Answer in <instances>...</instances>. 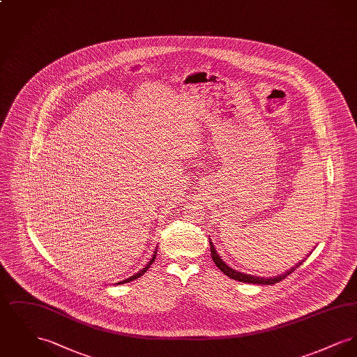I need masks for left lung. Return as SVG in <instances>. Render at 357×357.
Masks as SVG:
<instances>
[{"instance_id": "obj_1", "label": "left lung", "mask_w": 357, "mask_h": 357, "mask_svg": "<svg viewBox=\"0 0 357 357\" xmlns=\"http://www.w3.org/2000/svg\"><path fill=\"white\" fill-rule=\"evenodd\" d=\"M210 250H211V258H213L214 264L220 268L221 272L225 273L227 277H230V278H233V280H236V281L248 282V284H258V285H273V284H277V282L282 281L285 277H288L290 273L294 272V271L303 264V262H300L298 265H296L294 268H291L288 272L284 273V274H281V275H277V277H274V278H262V277H255V275H250V274L237 272V271L231 269L230 266H227V265L222 261L221 257L217 255L213 242H210Z\"/></svg>"}]
</instances>
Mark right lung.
Listing matches in <instances>:
<instances>
[{"label": "right lung", "instance_id": "1", "mask_svg": "<svg viewBox=\"0 0 357 357\" xmlns=\"http://www.w3.org/2000/svg\"><path fill=\"white\" fill-rule=\"evenodd\" d=\"M155 257H156V250H155V252H153V258H151V261H150V262H149V264H147V265H146V266H144V268H143V269H142V271H140V272L136 273L135 275H132V277H130V278H127V280H124V281H123V282H119V284H124V282H130V281H134V280H136V278H139V277H140V275H143V274H144V273H146V272H147V271H149V268H150V266H151V265H153V261H155Z\"/></svg>", "mask_w": 357, "mask_h": 357}]
</instances>
